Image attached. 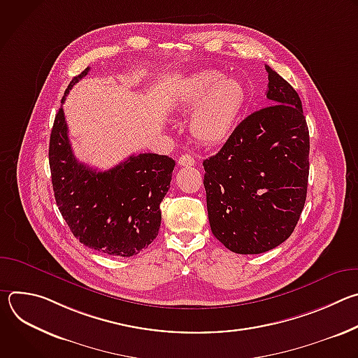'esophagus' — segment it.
Here are the masks:
<instances>
[{"label": "esophagus", "mask_w": 358, "mask_h": 358, "mask_svg": "<svg viewBox=\"0 0 358 358\" xmlns=\"http://www.w3.org/2000/svg\"><path fill=\"white\" fill-rule=\"evenodd\" d=\"M178 166L180 167H189V166H194L195 164V160L191 155H182L180 159H178Z\"/></svg>", "instance_id": "obj_1"}]
</instances>
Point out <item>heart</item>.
Here are the masks:
<instances>
[{
	"label": "heart",
	"instance_id": "obj_1",
	"mask_svg": "<svg viewBox=\"0 0 358 358\" xmlns=\"http://www.w3.org/2000/svg\"><path fill=\"white\" fill-rule=\"evenodd\" d=\"M246 100L242 82L208 69L185 78L177 93L178 108L194 110L189 123L192 134L206 144H220L232 134Z\"/></svg>",
	"mask_w": 358,
	"mask_h": 358
}]
</instances>
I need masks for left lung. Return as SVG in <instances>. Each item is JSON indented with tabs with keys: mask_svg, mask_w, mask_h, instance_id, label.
<instances>
[{
	"mask_svg": "<svg viewBox=\"0 0 358 358\" xmlns=\"http://www.w3.org/2000/svg\"><path fill=\"white\" fill-rule=\"evenodd\" d=\"M265 68L272 105L243 119L217 155L202 163L211 231L241 255L285 242L308 194L310 138L300 97Z\"/></svg>",
	"mask_w": 358,
	"mask_h": 358,
	"instance_id": "left-lung-1",
	"label": "left lung"
}]
</instances>
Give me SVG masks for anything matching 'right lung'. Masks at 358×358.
<instances>
[{"label": "right lung", "instance_id": "right-lung-1", "mask_svg": "<svg viewBox=\"0 0 358 358\" xmlns=\"http://www.w3.org/2000/svg\"><path fill=\"white\" fill-rule=\"evenodd\" d=\"M90 68L75 76L66 94ZM176 162L144 152L108 171L79 163L61 106L49 140V167L57 206L80 243L110 257H133L159 235L160 203L170 188Z\"/></svg>", "mask_w": 358, "mask_h": 358}]
</instances>
